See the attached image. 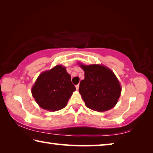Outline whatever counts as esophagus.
I'll return each instance as SVG.
<instances>
[{"label":"esophagus","mask_w":153,"mask_h":153,"mask_svg":"<svg viewBox=\"0 0 153 153\" xmlns=\"http://www.w3.org/2000/svg\"><path fill=\"white\" fill-rule=\"evenodd\" d=\"M76 90H78V89H79V84L76 85Z\"/></svg>","instance_id":"obj_1"}]
</instances>
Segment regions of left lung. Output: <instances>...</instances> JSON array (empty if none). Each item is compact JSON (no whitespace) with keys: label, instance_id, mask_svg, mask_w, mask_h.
<instances>
[{"label":"left lung","instance_id":"left-lung-1","mask_svg":"<svg viewBox=\"0 0 153 153\" xmlns=\"http://www.w3.org/2000/svg\"><path fill=\"white\" fill-rule=\"evenodd\" d=\"M78 64L84 71L79 92L86 107L98 112L115 107L121 96V86L113 71L103 65Z\"/></svg>","mask_w":153,"mask_h":153}]
</instances>
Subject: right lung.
Listing matches in <instances>:
<instances>
[{"mask_svg": "<svg viewBox=\"0 0 153 153\" xmlns=\"http://www.w3.org/2000/svg\"><path fill=\"white\" fill-rule=\"evenodd\" d=\"M76 90L65 67L58 65L43 71L32 88L36 102L42 108L56 111L66 107L69 98Z\"/></svg>", "mask_w": 153, "mask_h": 153, "instance_id": "right-lung-1", "label": "right lung"}]
</instances>
